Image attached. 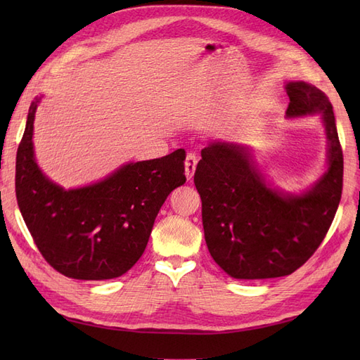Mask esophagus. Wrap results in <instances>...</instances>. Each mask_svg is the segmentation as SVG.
Segmentation results:
<instances>
[{
	"instance_id": "esophagus-1",
	"label": "esophagus",
	"mask_w": 360,
	"mask_h": 360,
	"mask_svg": "<svg viewBox=\"0 0 360 360\" xmlns=\"http://www.w3.org/2000/svg\"><path fill=\"white\" fill-rule=\"evenodd\" d=\"M198 163V158L195 153H188L186 160H184V171H186V177L188 180H191L195 174V168H197Z\"/></svg>"
}]
</instances>
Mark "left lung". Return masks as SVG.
<instances>
[{"mask_svg":"<svg viewBox=\"0 0 360 360\" xmlns=\"http://www.w3.org/2000/svg\"><path fill=\"white\" fill-rule=\"evenodd\" d=\"M288 117L321 114L329 139V169L302 195L269 188L245 147L213 143L201 150L193 183L202 201L209 252L236 279L291 275L328 234L342 193L344 158L333 106L317 86L288 82Z\"/></svg>","mask_w":360,"mask_h":360,"instance_id":"obj_1","label":"left lung"}]
</instances>
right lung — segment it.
Returning <instances> with one entry per match:
<instances>
[{"instance_id": "right-lung-1", "label": "right lung", "mask_w": 360, "mask_h": 360, "mask_svg": "<svg viewBox=\"0 0 360 360\" xmlns=\"http://www.w3.org/2000/svg\"><path fill=\"white\" fill-rule=\"evenodd\" d=\"M31 103L16 155V200L28 231L49 266L73 279L124 275L143 255L168 195L186 181L179 148L117 169L91 186L66 191L39 169L32 150L37 110Z\"/></svg>"}]
</instances>
